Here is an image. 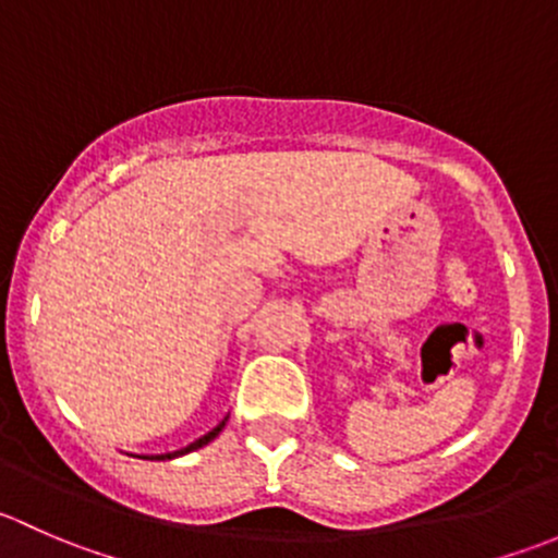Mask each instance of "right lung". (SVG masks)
<instances>
[{"mask_svg": "<svg viewBox=\"0 0 558 558\" xmlns=\"http://www.w3.org/2000/svg\"><path fill=\"white\" fill-rule=\"evenodd\" d=\"M223 426H227V418L221 421V424L216 426V429H210L207 432V435H202L199 440H194L191 442V446H185V448H180V451H172V453H159V456H140V459H159V461H165V459H174V456H183V453H191V451H196V448H202V446H207V442L210 440H216L218 435H221V429Z\"/></svg>", "mask_w": 558, "mask_h": 558, "instance_id": "add662e5", "label": "right lung"}]
</instances>
